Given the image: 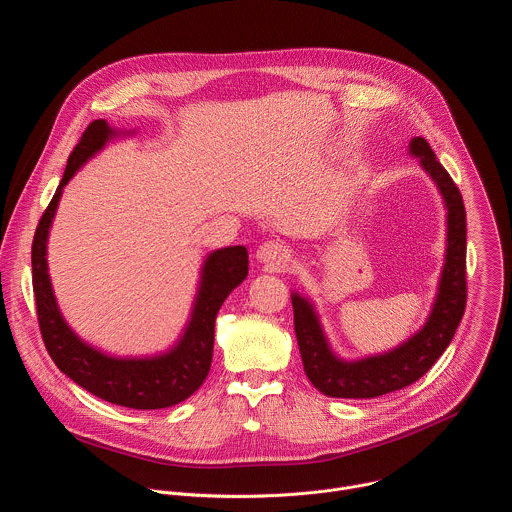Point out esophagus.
Wrapping results in <instances>:
<instances>
[{"label": "esophagus", "instance_id": "obj_1", "mask_svg": "<svg viewBox=\"0 0 512 512\" xmlns=\"http://www.w3.org/2000/svg\"><path fill=\"white\" fill-rule=\"evenodd\" d=\"M287 247L277 239H267L257 247V257L265 263H281L287 259Z\"/></svg>", "mask_w": 512, "mask_h": 512}]
</instances>
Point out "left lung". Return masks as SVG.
I'll list each match as a JSON object with an SVG mask.
<instances>
[{
    "label": "left lung",
    "mask_w": 512,
    "mask_h": 512,
    "mask_svg": "<svg viewBox=\"0 0 512 512\" xmlns=\"http://www.w3.org/2000/svg\"><path fill=\"white\" fill-rule=\"evenodd\" d=\"M411 154L419 156L421 166L435 180L448 206V251L440 289L425 322L415 332L387 350L358 356L336 350L324 332L314 302L291 289L289 298L304 373L328 397L371 399L419 381L450 346L464 316L468 298L464 198L425 139L411 141Z\"/></svg>",
    "instance_id": "1"
}]
</instances>
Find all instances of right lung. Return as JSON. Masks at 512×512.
Returning <instances> with one entry per match:
<instances>
[{"label": "right lung", "instance_id": "add662e5", "mask_svg": "<svg viewBox=\"0 0 512 512\" xmlns=\"http://www.w3.org/2000/svg\"><path fill=\"white\" fill-rule=\"evenodd\" d=\"M113 133L105 121L87 125L66 160L58 190L40 216L32 239L36 318L50 358L70 381L113 405L164 409L188 399L206 379L212 360L214 318L231 291L247 277L249 251L245 245H233L216 249L204 259L188 318L178 336L160 350L119 354L75 332L54 298L46 265V237L62 186Z\"/></svg>", "mask_w": 512, "mask_h": 512}]
</instances>
